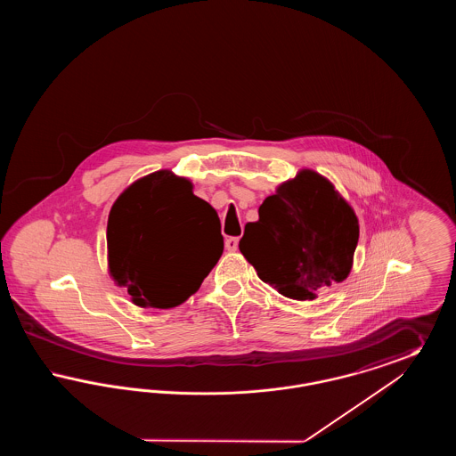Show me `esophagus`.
<instances>
[{
    "label": "esophagus",
    "mask_w": 456,
    "mask_h": 456,
    "mask_svg": "<svg viewBox=\"0 0 456 456\" xmlns=\"http://www.w3.org/2000/svg\"><path fill=\"white\" fill-rule=\"evenodd\" d=\"M239 246V238L225 239V248L227 251H236Z\"/></svg>",
    "instance_id": "esophagus-1"
}]
</instances>
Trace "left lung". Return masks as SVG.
<instances>
[{"label":"left lung","instance_id":"left-lung-1","mask_svg":"<svg viewBox=\"0 0 456 456\" xmlns=\"http://www.w3.org/2000/svg\"><path fill=\"white\" fill-rule=\"evenodd\" d=\"M239 249L265 283L296 301H313L344 282L359 240V220L322 174L299 171L266 196Z\"/></svg>","mask_w":456,"mask_h":456}]
</instances>
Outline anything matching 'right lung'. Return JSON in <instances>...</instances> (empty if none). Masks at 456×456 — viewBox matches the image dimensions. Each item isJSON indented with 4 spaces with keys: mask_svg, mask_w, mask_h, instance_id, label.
Masks as SVG:
<instances>
[{
    "mask_svg": "<svg viewBox=\"0 0 456 456\" xmlns=\"http://www.w3.org/2000/svg\"><path fill=\"white\" fill-rule=\"evenodd\" d=\"M216 232L218 239L212 240ZM222 251L217 212L193 195L186 177L171 171L140 177L109 212V273L140 307L169 309L184 303Z\"/></svg>",
    "mask_w": 456,
    "mask_h": 456,
    "instance_id": "1",
    "label": "right lung"
}]
</instances>
